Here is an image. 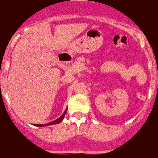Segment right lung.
Wrapping results in <instances>:
<instances>
[{
    "label": "right lung",
    "mask_w": 158,
    "mask_h": 158,
    "mask_svg": "<svg viewBox=\"0 0 158 158\" xmlns=\"http://www.w3.org/2000/svg\"><path fill=\"white\" fill-rule=\"evenodd\" d=\"M66 111H67V110H66V111L64 112V114L62 115H61L59 118H57V120H55V121L53 122H51V123H47L45 124V125H42V124H35V126H36V127H44V126H48V125H53V124H57L59 123H61V121H62V119L64 118V117H65V114H66Z\"/></svg>",
    "instance_id": "1"
}]
</instances>
